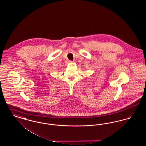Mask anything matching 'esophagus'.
<instances>
[{
    "mask_svg": "<svg viewBox=\"0 0 146 146\" xmlns=\"http://www.w3.org/2000/svg\"><path fill=\"white\" fill-rule=\"evenodd\" d=\"M72 61H68V62H67V63H72Z\"/></svg>",
    "mask_w": 146,
    "mask_h": 146,
    "instance_id": "34e87169",
    "label": "esophagus"
}]
</instances>
